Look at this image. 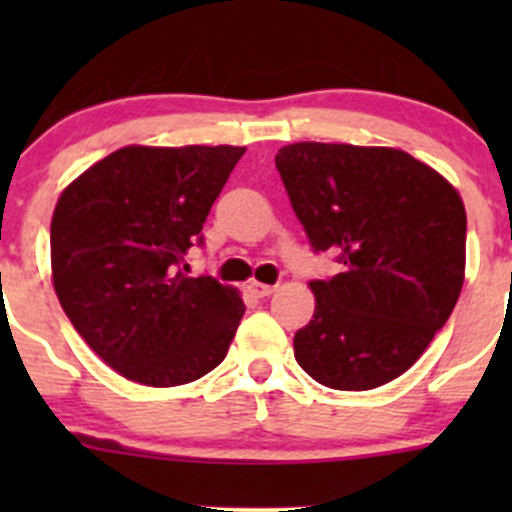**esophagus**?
<instances>
[{"instance_id": "obj_1", "label": "esophagus", "mask_w": 512, "mask_h": 512, "mask_svg": "<svg viewBox=\"0 0 512 512\" xmlns=\"http://www.w3.org/2000/svg\"><path fill=\"white\" fill-rule=\"evenodd\" d=\"M247 292L250 294H255V297H270L272 292H275V287L272 285H262V282H250V285H247Z\"/></svg>"}]
</instances>
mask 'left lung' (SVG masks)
I'll use <instances>...</instances> for the list:
<instances>
[{
    "mask_svg": "<svg viewBox=\"0 0 512 512\" xmlns=\"http://www.w3.org/2000/svg\"><path fill=\"white\" fill-rule=\"evenodd\" d=\"M275 165L314 252V317L294 359L319 384L366 391L404 374L448 322L466 270V208L451 183L396 148L292 143Z\"/></svg>",
    "mask_w": 512,
    "mask_h": 512,
    "instance_id": "8db88e82",
    "label": "left lung"
}]
</instances>
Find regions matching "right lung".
<instances>
[{
    "instance_id": "obj_1",
    "label": "right lung",
    "mask_w": 512,
    "mask_h": 512,
    "mask_svg": "<svg viewBox=\"0 0 512 512\" xmlns=\"http://www.w3.org/2000/svg\"><path fill=\"white\" fill-rule=\"evenodd\" d=\"M245 148L126 146L61 193L51 218L54 289L76 332L111 369L180 386L225 359L245 304L188 277L215 198Z\"/></svg>"
}]
</instances>
